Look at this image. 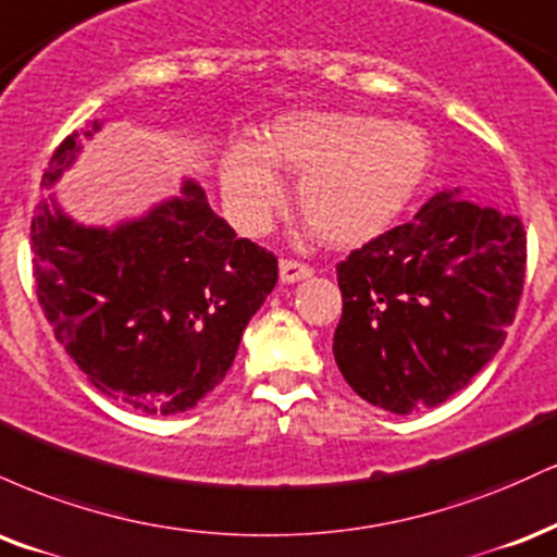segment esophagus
Listing matches in <instances>:
<instances>
[{"label": "esophagus", "instance_id": "34e87169", "mask_svg": "<svg viewBox=\"0 0 557 557\" xmlns=\"http://www.w3.org/2000/svg\"><path fill=\"white\" fill-rule=\"evenodd\" d=\"M278 273H281V281H284V284H294V281H302L307 276H312V268L302 263V260L281 258Z\"/></svg>", "mask_w": 557, "mask_h": 557}]
</instances>
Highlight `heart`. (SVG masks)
<instances>
[{
  "instance_id": "1",
  "label": "heart",
  "mask_w": 557,
  "mask_h": 557,
  "mask_svg": "<svg viewBox=\"0 0 557 557\" xmlns=\"http://www.w3.org/2000/svg\"><path fill=\"white\" fill-rule=\"evenodd\" d=\"M422 133L359 114H286L260 148L234 143L224 156V198L234 224L260 232L284 200L273 166L302 174L299 211L331 245H359L401 213L428 174Z\"/></svg>"
}]
</instances>
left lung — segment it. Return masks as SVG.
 I'll use <instances>...</instances> for the list:
<instances>
[{
    "instance_id": "obj_1",
    "label": "left lung",
    "mask_w": 557,
    "mask_h": 557,
    "mask_svg": "<svg viewBox=\"0 0 557 557\" xmlns=\"http://www.w3.org/2000/svg\"><path fill=\"white\" fill-rule=\"evenodd\" d=\"M524 268L519 215L437 193L336 265L333 357L346 383L394 414L443 404L498 355Z\"/></svg>"
}]
</instances>
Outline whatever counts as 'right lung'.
Here are the masks:
<instances>
[{
	"label": "right lung",
	"instance_id": "obj_1",
	"mask_svg": "<svg viewBox=\"0 0 557 557\" xmlns=\"http://www.w3.org/2000/svg\"><path fill=\"white\" fill-rule=\"evenodd\" d=\"M77 137L59 143L44 185L72 161ZM30 263L38 305L72 362L146 414H176L211 394L278 281L276 255L237 239L195 182L114 232L72 224L41 200Z\"/></svg>",
	"mask_w": 557,
	"mask_h": 557
}]
</instances>
